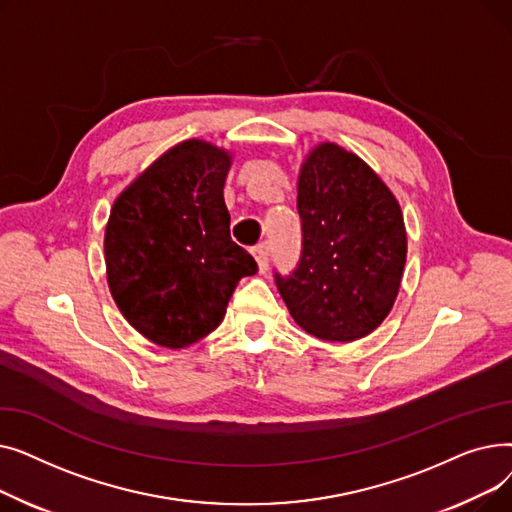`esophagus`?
<instances>
[{
	"label": "esophagus",
	"mask_w": 512,
	"mask_h": 512,
	"mask_svg": "<svg viewBox=\"0 0 512 512\" xmlns=\"http://www.w3.org/2000/svg\"><path fill=\"white\" fill-rule=\"evenodd\" d=\"M253 257H255V261L259 265V272L263 274L267 270V265H270V247H267V245L255 247L253 249Z\"/></svg>",
	"instance_id": "obj_1"
}]
</instances>
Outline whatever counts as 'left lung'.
Wrapping results in <instances>:
<instances>
[{"instance_id": "1", "label": "left lung", "mask_w": 512, "mask_h": 512, "mask_svg": "<svg viewBox=\"0 0 512 512\" xmlns=\"http://www.w3.org/2000/svg\"><path fill=\"white\" fill-rule=\"evenodd\" d=\"M301 261L276 286L292 319L326 342H353L388 317L407 261V230L390 188L336 143L303 161Z\"/></svg>"}]
</instances>
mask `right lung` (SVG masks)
<instances>
[{
  "label": "right lung",
  "mask_w": 512,
  "mask_h": 512,
  "mask_svg": "<svg viewBox=\"0 0 512 512\" xmlns=\"http://www.w3.org/2000/svg\"><path fill=\"white\" fill-rule=\"evenodd\" d=\"M226 149L178 143L128 184L105 226L107 286L128 324L147 340L184 348L222 324L255 259L230 238Z\"/></svg>",
  "instance_id": "1"
}]
</instances>
